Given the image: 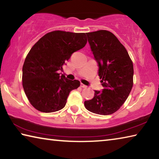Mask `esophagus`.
<instances>
[{
	"label": "esophagus",
	"instance_id": "obj_1",
	"mask_svg": "<svg viewBox=\"0 0 159 159\" xmlns=\"http://www.w3.org/2000/svg\"><path fill=\"white\" fill-rule=\"evenodd\" d=\"M80 87H82V88H87V85L83 84V83H80Z\"/></svg>",
	"mask_w": 159,
	"mask_h": 159
}]
</instances>
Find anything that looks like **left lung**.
<instances>
[{"mask_svg":"<svg viewBox=\"0 0 159 159\" xmlns=\"http://www.w3.org/2000/svg\"><path fill=\"white\" fill-rule=\"evenodd\" d=\"M91 51L98 64L104 89L84 102L85 108L99 115L114 114L127 99L133 85V64L125 47L111 32L86 33Z\"/></svg>","mask_w":159,"mask_h":159,"instance_id":"obj_1","label":"left lung"}]
</instances>
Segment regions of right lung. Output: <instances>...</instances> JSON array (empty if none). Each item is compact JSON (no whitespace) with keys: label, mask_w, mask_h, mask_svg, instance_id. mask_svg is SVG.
<instances>
[{"label":"right lung","mask_w":159,"mask_h":159,"mask_svg":"<svg viewBox=\"0 0 159 159\" xmlns=\"http://www.w3.org/2000/svg\"><path fill=\"white\" fill-rule=\"evenodd\" d=\"M87 43L85 33L54 31L35 43L22 68V85L31 105L39 111L51 113L63 109L70 92L80 86L58 71L72 54Z\"/></svg>","instance_id":"1"}]
</instances>
